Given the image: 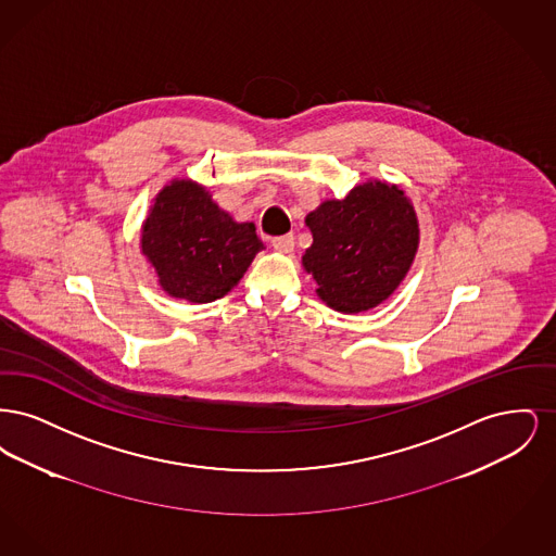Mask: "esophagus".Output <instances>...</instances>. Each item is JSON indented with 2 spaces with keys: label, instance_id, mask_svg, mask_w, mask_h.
I'll use <instances>...</instances> for the list:
<instances>
[{
  "label": "esophagus",
  "instance_id": "1",
  "mask_svg": "<svg viewBox=\"0 0 556 556\" xmlns=\"http://www.w3.org/2000/svg\"><path fill=\"white\" fill-rule=\"evenodd\" d=\"M270 243H273V248H275L277 252H283V254H290V252H293V245H295L293 236H281V238L273 239Z\"/></svg>",
  "mask_w": 556,
  "mask_h": 556
}]
</instances>
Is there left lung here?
<instances>
[{"label": "left lung", "instance_id": "1", "mask_svg": "<svg viewBox=\"0 0 556 556\" xmlns=\"http://www.w3.org/2000/svg\"><path fill=\"white\" fill-rule=\"evenodd\" d=\"M313 245L302 265L317 281L318 298L354 315L386 302L415 261L419 220L397 186L367 181L344 200H325L306 216Z\"/></svg>", "mask_w": 556, "mask_h": 556}]
</instances>
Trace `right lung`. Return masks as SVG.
<instances>
[{
  "label": "right lung",
  "instance_id": "right-lung-1",
  "mask_svg": "<svg viewBox=\"0 0 556 556\" xmlns=\"http://www.w3.org/2000/svg\"><path fill=\"white\" fill-rule=\"evenodd\" d=\"M263 248L254 223L233 220L191 179L164 187L141 227V254L156 268L160 288L193 304L227 295Z\"/></svg>",
  "mask_w": 556,
  "mask_h": 556
}]
</instances>
